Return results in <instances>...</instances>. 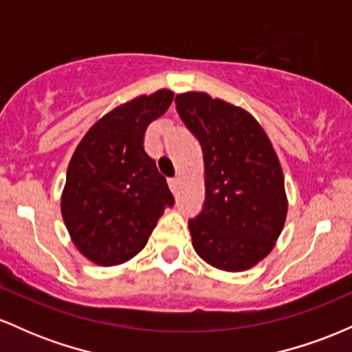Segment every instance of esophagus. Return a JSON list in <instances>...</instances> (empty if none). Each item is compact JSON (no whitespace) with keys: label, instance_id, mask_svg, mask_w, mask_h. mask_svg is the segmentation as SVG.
<instances>
[{"label":"esophagus","instance_id":"34e87169","mask_svg":"<svg viewBox=\"0 0 352 352\" xmlns=\"http://www.w3.org/2000/svg\"><path fill=\"white\" fill-rule=\"evenodd\" d=\"M179 185H180V179H179V177H173V179L168 180V187H170V190H172L173 193H175L177 190H179Z\"/></svg>","mask_w":352,"mask_h":352}]
</instances>
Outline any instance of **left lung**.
I'll return each mask as SVG.
<instances>
[{"mask_svg": "<svg viewBox=\"0 0 352 352\" xmlns=\"http://www.w3.org/2000/svg\"><path fill=\"white\" fill-rule=\"evenodd\" d=\"M177 112L199 139L204 210L188 221L192 245L223 272H245L273 250L285 227V177L268 135L245 109L207 92H184Z\"/></svg>", "mask_w": 352, "mask_h": 352, "instance_id": "1", "label": "left lung"}]
</instances>
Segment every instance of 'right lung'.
I'll use <instances>...</instances> for the list:
<instances>
[{"label":"right lung","instance_id":"obj_1","mask_svg":"<svg viewBox=\"0 0 352 352\" xmlns=\"http://www.w3.org/2000/svg\"><path fill=\"white\" fill-rule=\"evenodd\" d=\"M173 100L160 89L120 104L92 125L69 160L60 213L72 243L92 263L120 265L147 245L173 195L144 148L148 124Z\"/></svg>","mask_w":352,"mask_h":352}]
</instances>
